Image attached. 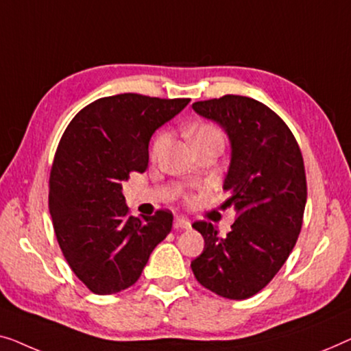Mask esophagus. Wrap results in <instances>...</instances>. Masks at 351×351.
<instances>
[{
    "instance_id": "obj_1",
    "label": "esophagus",
    "mask_w": 351,
    "mask_h": 351,
    "mask_svg": "<svg viewBox=\"0 0 351 351\" xmlns=\"http://www.w3.org/2000/svg\"><path fill=\"white\" fill-rule=\"evenodd\" d=\"M173 226H175V229H186V230H187V229H191V223H189V219L182 218V216H176Z\"/></svg>"
}]
</instances>
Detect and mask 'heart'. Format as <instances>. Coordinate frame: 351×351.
<instances>
[{"mask_svg":"<svg viewBox=\"0 0 351 351\" xmlns=\"http://www.w3.org/2000/svg\"><path fill=\"white\" fill-rule=\"evenodd\" d=\"M186 135L197 151L205 149V147H210V146L224 145V135L223 132H221V128L216 127L215 124H210V122H199V124L191 125L187 128ZM165 141H167V133L160 132L159 135L154 138V141H152V146H151L152 157L159 154L160 149L165 145Z\"/></svg>","mask_w":351,"mask_h":351,"instance_id":"1","label":"heart"}]
</instances>
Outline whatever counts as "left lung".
Listing matches in <instances>:
<instances>
[{
  "label": "left lung",
  "instance_id": "left-lung-1",
  "mask_svg": "<svg viewBox=\"0 0 351 351\" xmlns=\"http://www.w3.org/2000/svg\"><path fill=\"white\" fill-rule=\"evenodd\" d=\"M192 108L229 135L223 206L237 211L226 237L206 221L192 224L205 240L192 272L221 298L248 299L278 274L298 241L307 202L302 152L285 121L254 98L224 95Z\"/></svg>",
  "mask_w": 351,
  "mask_h": 351
}]
</instances>
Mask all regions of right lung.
<instances>
[{
    "label": "right lung",
    "mask_w": 351,
    "mask_h": 351,
    "mask_svg": "<svg viewBox=\"0 0 351 351\" xmlns=\"http://www.w3.org/2000/svg\"><path fill=\"white\" fill-rule=\"evenodd\" d=\"M189 101L103 97L82 108L62 135L49 176V211L68 265L92 293L135 285L152 250L170 234V210L130 216L122 182L147 169L152 133Z\"/></svg>",
    "instance_id": "add662e5"
}]
</instances>
